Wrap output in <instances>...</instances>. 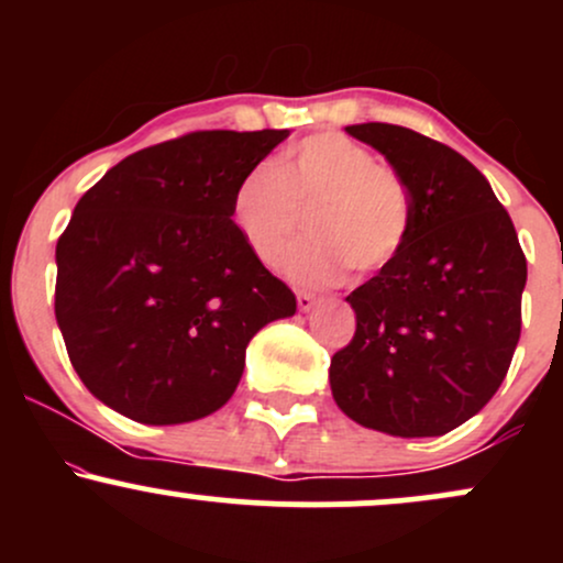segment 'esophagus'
Returning a JSON list of instances; mask_svg holds the SVG:
<instances>
[{
	"mask_svg": "<svg viewBox=\"0 0 563 563\" xmlns=\"http://www.w3.org/2000/svg\"><path fill=\"white\" fill-rule=\"evenodd\" d=\"M296 303H299L301 312H309V309H312L314 303H318V299H314L312 294H307V290H299V294H296Z\"/></svg>",
	"mask_w": 563,
	"mask_h": 563,
	"instance_id": "obj_1",
	"label": "esophagus"
}]
</instances>
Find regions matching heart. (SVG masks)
<instances>
[{
  "mask_svg": "<svg viewBox=\"0 0 563 563\" xmlns=\"http://www.w3.org/2000/svg\"><path fill=\"white\" fill-rule=\"evenodd\" d=\"M309 214L312 241L286 264L299 286H331L349 267L378 273L405 249L412 198L405 179L339 132L296 142L280 166L256 164L232 192V224L256 260L277 267Z\"/></svg>",
  "mask_w": 563,
  "mask_h": 563,
  "instance_id": "obj_1",
  "label": "heart"
}]
</instances>
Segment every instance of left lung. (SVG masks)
Wrapping results in <instances>:
<instances>
[{"instance_id": "obj_1", "label": "left lung", "mask_w": 563, "mask_h": 563, "mask_svg": "<svg viewBox=\"0 0 563 563\" xmlns=\"http://www.w3.org/2000/svg\"><path fill=\"white\" fill-rule=\"evenodd\" d=\"M405 179L412 230L391 264L346 296L357 331L331 360L335 405L365 429L442 437L500 389L521 335L527 260L484 174L394 124L346 126Z\"/></svg>"}]
</instances>
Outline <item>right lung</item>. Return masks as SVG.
Returning <instances> with one entry per match:
<instances>
[{"label": "right lung", "instance_id": "1", "mask_svg": "<svg viewBox=\"0 0 563 563\" xmlns=\"http://www.w3.org/2000/svg\"><path fill=\"white\" fill-rule=\"evenodd\" d=\"M288 129L190 132L132 153L76 203L55 249V318L89 391L132 421L219 410L296 296L232 224V192Z\"/></svg>", "mask_w": 563, "mask_h": 563}]
</instances>
